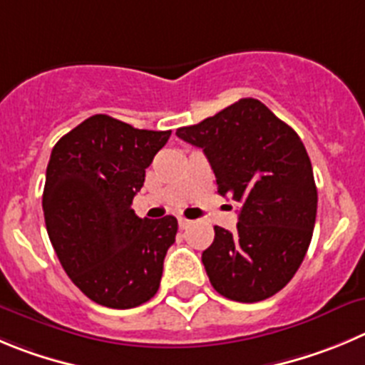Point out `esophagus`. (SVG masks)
Segmentation results:
<instances>
[{
    "label": "esophagus",
    "mask_w": 365,
    "mask_h": 365,
    "mask_svg": "<svg viewBox=\"0 0 365 365\" xmlns=\"http://www.w3.org/2000/svg\"><path fill=\"white\" fill-rule=\"evenodd\" d=\"M178 225H180V229H187L190 225V220H187V217H178Z\"/></svg>",
    "instance_id": "esophagus-1"
}]
</instances>
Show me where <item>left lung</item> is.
Listing matches in <instances>:
<instances>
[{
    "label": "left lung",
    "instance_id": "obj_1",
    "mask_svg": "<svg viewBox=\"0 0 365 365\" xmlns=\"http://www.w3.org/2000/svg\"><path fill=\"white\" fill-rule=\"evenodd\" d=\"M176 135L203 149L217 192L241 205L236 232L214 227L202 254L210 284L237 302L275 295L301 267L315 227L317 187L299 135L257 98Z\"/></svg>",
    "mask_w": 365,
    "mask_h": 365
}]
</instances>
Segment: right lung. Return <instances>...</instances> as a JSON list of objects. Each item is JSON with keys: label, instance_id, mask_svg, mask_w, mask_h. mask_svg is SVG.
Returning <instances> with one entry per match:
<instances>
[{"label": "right lung", "instance_id": "right-lung-1", "mask_svg": "<svg viewBox=\"0 0 365 365\" xmlns=\"http://www.w3.org/2000/svg\"><path fill=\"white\" fill-rule=\"evenodd\" d=\"M169 136L93 115L50 155L43 190L50 241L73 284L106 308H135L160 288L178 221L142 220L131 203Z\"/></svg>", "mask_w": 365, "mask_h": 365}]
</instances>
